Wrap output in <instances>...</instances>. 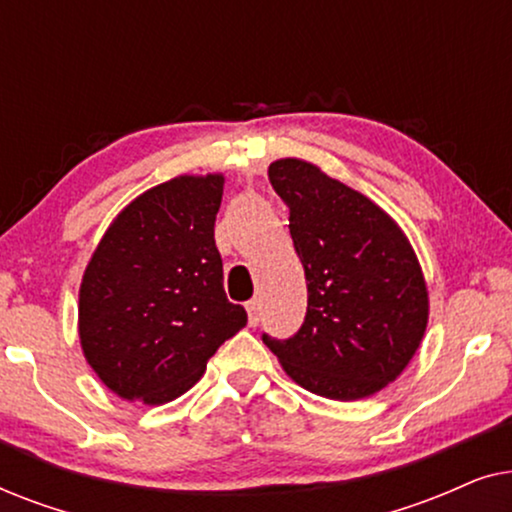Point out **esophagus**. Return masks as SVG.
Wrapping results in <instances>:
<instances>
[{"mask_svg":"<svg viewBox=\"0 0 512 512\" xmlns=\"http://www.w3.org/2000/svg\"><path fill=\"white\" fill-rule=\"evenodd\" d=\"M247 312H249V324L256 326L258 321H261V303H258V300H249Z\"/></svg>","mask_w":512,"mask_h":512,"instance_id":"34e87169","label":"esophagus"}]
</instances>
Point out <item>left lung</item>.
<instances>
[{
  "instance_id": "left-lung-1",
  "label": "left lung",
  "mask_w": 512,
  "mask_h": 512,
  "mask_svg": "<svg viewBox=\"0 0 512 512\" xmlns=\"http://www.w3.org/2000/svg\"><path fill=\"white\" fill-rule=\"evenodd\" d=\"M270 184L289 207L307 279V314L289 340L263 342L300 387L359 401L394 382L422 345L429 291L391 216L317 165L275 160Z\"/></svg>"
}]
</instances>
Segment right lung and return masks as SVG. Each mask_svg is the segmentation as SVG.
<instances>
[{
  "instance_id": "1",
  "label": "right lung",
  "mask_w": 512,
  "mask_h": 512,
  "mask_svg": "<svg viewBox=\"0 0 512 512\" xmlns=\"http://www.w3.org/2000/svg\"><path fill=\"white\" fill-rule=\"evenodd\" d=\"M221 195L223 174L149 188L116 216L83 272V356L121 398L174 401L247 326L244 307L223 291L214 242Z\"/></svg>"
}]
</instances>
